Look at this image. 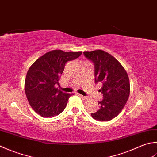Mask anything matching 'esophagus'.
<instances>
[{
  "label": "esophagus",
  "mask_w": 157,
  "mask_h": 157,
  "mask_svg": "<svg viewBox=\"0 0 157 157\" xmlns=\"http://www.w3.org/2000/svg\"><path fill=\"white\" fill-rule=\"evenodd\" d=\"M78 95L82 98V99H84V100H86V99H88L87 97H84V96H83V95H81V94H78Z\"/></svg>",
  "instance_id": "esophagus-1"
}]
</instances>
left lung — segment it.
Instances as JSON below:
<instances>
[{"label": "left lung", "instance_id": "1", "mask_svg": "<svg viewBox=\"0 0 157 157\" xmlns=\"http://www.w3.org/2000/svg\"><path fill=\"white\" fill-rule=\"evenodd\" d=\"M84 54L94 63L95 83L103 84L99 91L103 99L98 102L100 108L91 113L92 117L99 121H111L121 113L129 97L127 73L114 57L105 51H86Z\"/></svg>", "mask_w": 157, "mask_h": 157}]
</instances>
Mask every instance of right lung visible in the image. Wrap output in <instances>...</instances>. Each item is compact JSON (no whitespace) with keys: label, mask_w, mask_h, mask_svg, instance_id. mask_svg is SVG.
I'll return each instance as SVG.
<instances>
[{"label":"right lung","mask_w":157,"mask_h":157,"mask_svg":"<svg viewBox=\"0 0 157 157\" xmlns=\"http://www.w3.org/2000/svg\"><path fill=\"white\" fill-rule=\"evenodd\" d=\"M82 52L54 50L39 57L28 71L24 90L30 105L42 117L59 115L65 109L69 98L74 94L63 93L56 88L60 75L68 61L74 60Z\"/></svg>","instance_id":"add662e5"}]
</instances>
